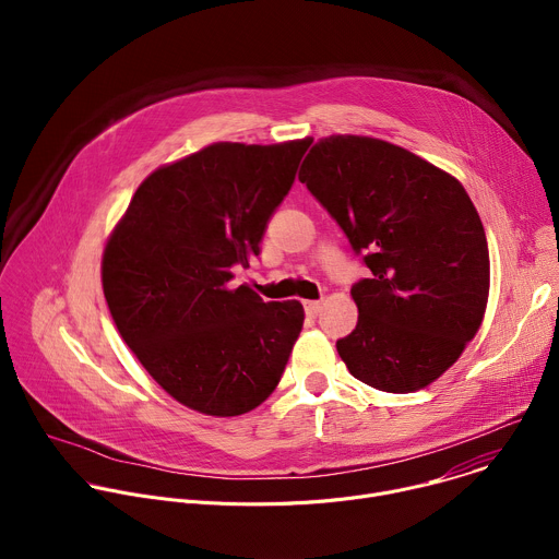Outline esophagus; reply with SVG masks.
<instances>
[{
	"label": "esophagus",
	"mask_w": 559,
	"mask_h": 559,
	"mask_svg": "<svg viewBox=\"0 0 559 559\" xmlns=\"http://www.w3.org/2000/svg\"><path fill=\"white\" fill-rule=\"evenodd\" d=\"M302 307H305V313H307L309 318H316L318 313H321L323 302H321V300H305V302H302Z\"/></svg>",
	"instance_id": "1"
}]
</instances>
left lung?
Wrapping results in <instances>:
<instances>
[{"label": "left lung", "mask_w": 559, "mask_h": 559, "mask_svg": "<svg viewBox=\"0 0 559 559\" xmlns=\"http://www.w3.org/2000/svg\"><path fill=\"white\" fill-rule=\"evenodd\" d=\"M298 179L371 272L352 287L358 325L338 356L373 389H425L480 330L489 300V246L466 190L418 154L358 134L316 141Z\"/></svg>", "instance_id": "1"}]
</instances>
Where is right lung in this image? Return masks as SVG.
Wrapping results in <instances>:
<instances>
[{
	"instance_id": "1",
	"label": "right lung",
	"mask_w": 559,
	"mask_h": 559,
	"mask_svg": "<svg viewBox=\"0 0 559 559\" xmlns=\"http://www.w3.org/2000/svg\"><path fill=\"white\" fill-rule=\"evenodd\" d=\"M309 143L221 141L162 166L108 238L102 285L121 338L199 414L241 416L267 401L302 330L298 300L263 302L229 281L261 254Z\"/></svg>"
}]
</instances>
